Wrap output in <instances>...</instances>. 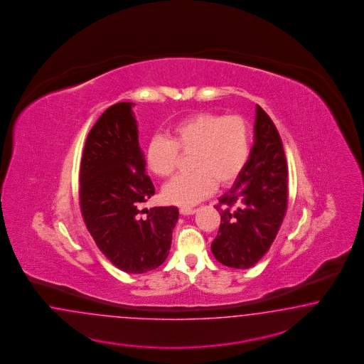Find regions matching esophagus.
Listing matches in <instances>:
<instances>
[{
  "instance_id": "34e87169",
  "label": "esophagus",
  "mask_w": 364,
  "mask_h": 364,
  "mask_svg": "<svg viewBox=\"0 0 364 364\" xmlns=\"http://www.w3.org/2000/svg\"><path fill=\"white\" fill-rule=\"evenodd\" d=\"M196 212L195 208H187V207H184V208H180V213L181 215H184V216H188V215H193Z\"/></svg>"
}]
</instances>
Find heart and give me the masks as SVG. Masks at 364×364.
Segmentation results:
<instances>
[{
  "label": "heart",
  "instance_id": "1",
  "mask_svg": "<svg viewBox=\"0 0 364 364\" xmlns=\"http://www.w3.org/2000/svg\"><path fill=\"white\" fill-rule=\"evenodd\" d=\"M251 151L247 122L240 116L203 112L176 122L169 137L154 136L145 151L148 169L169 177L176 171L180 152L191 154L188 173L175 177L164 188L166 201L180 207L195 205L219 187H228L240 176Z\"/></svg>",
  "mask_w": 364,
  "mask_h": 364
}]
</instances>
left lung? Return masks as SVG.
<instances>
[{
	"mask_svg": "<svg viewBox=\"0 0 364 364\" xmlns=\"http://www.w3.org/2000/svg\"><path fill=\"white\" fill-rule=\"evenodd\" d=\"M287 160L271 117L256 105L255 144L233 187L219 198L220 228L210 244L221 264L247 269L269 250L286 216Z\"/></svg>",
	"mask_w": 364,
	"mask_h": 364,
	"instance_id": "obj_1",
	"label": "left lung"
}]
</instances>
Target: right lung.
Returning <instances> with one entry per match:
<instances>
[{"label":"right lung","instance_id":"add662e5","mask_svg":"<svg viewBox=\"0 0 364 364\" xmlns=\"http://www.w3.org/2000/svg\"><path fill=\"white\" fill-rule=\"evenodd\" d=\"M132 107L112 105L90 129L80 166V207L89 233L110 263L127 274H144L164 263L178 210H141L154 187L145 173Z\"/></svg>","mask_w":364,"mask_h":364}]
</instances>
